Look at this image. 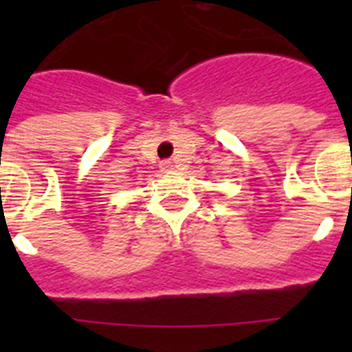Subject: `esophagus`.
I'll return each mask as SVG.
<instances>
[{
  "instance_id": "1",
  "label": "esophagus",
  "mask_w": 352,
  "mask_h": 352,
  "mask_svg": "<svg viewBox=\"0 0 352 352\" xmlns=\"http://www.w3.org/2000/svg\"><path fill=\"white\" fill-rule=\"evenodd\" d=\"M160 170H162V171L173 170V164H171V160H162V162H160Z\"/></svg>"
}]
</instances>
